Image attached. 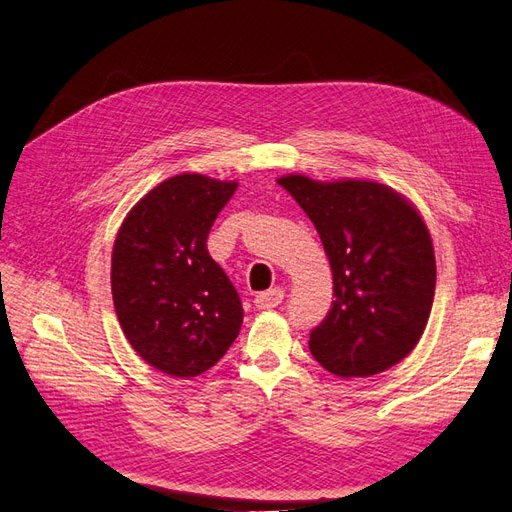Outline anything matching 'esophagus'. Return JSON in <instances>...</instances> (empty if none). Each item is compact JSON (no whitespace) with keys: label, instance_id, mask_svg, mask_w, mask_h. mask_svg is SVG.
<instances>
[{"label":"esophagus","instance_id":"1","mask_svg":"<svg viewBox=\"0 0 512 512\" xmlns=\"http://www.w3.org/2000/svg\"><path fill=\"white\" fill-rule=\"evenodd\" d=\"M282 299H284V288L275 286V288L265 290V293L256 295L254 303H256L258 310H271V308H275V306H280Z\"/></svg>","mask_w":512,"mask_h":512}]
</instances>
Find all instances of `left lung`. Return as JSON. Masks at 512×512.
<instances>
[{"label": "left lung", "mask_w": 512, "mask_h": 512, "mask_svg": "<svg viewBox=\"0 0 512 512\" xmlns=\"http://www.w3.org/2000/svg\"><path fill=\"white\" fill-rule=\"evenodd\" d=\"M278 183L312 219L334 275L336 299L312 329L310 353L344 379L392 368L416 349L433 308L437 267L424 217L370 178L286 174Z\"/></svg>", "instance_id": "left-lung-1"}]
</instances>
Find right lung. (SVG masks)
<instances>
[{
	"label": "right lung",
	"mask_w": 512,
	"mask_h": 512,
	"mask_svg": "<svg viewBox=\"0 0 512 512\" xmlns=\"http://www.w3.org/2000/svg\"><path fill=\"white\" fill-rule=\"evenodd\" d=\"M237 181L183 172L131 206L112 252V297L124 338L163 375L213 368L239 336L243 306L206 237Z\"/></svg>",
	"instance_id": "obj_1"
}]
</instances>
